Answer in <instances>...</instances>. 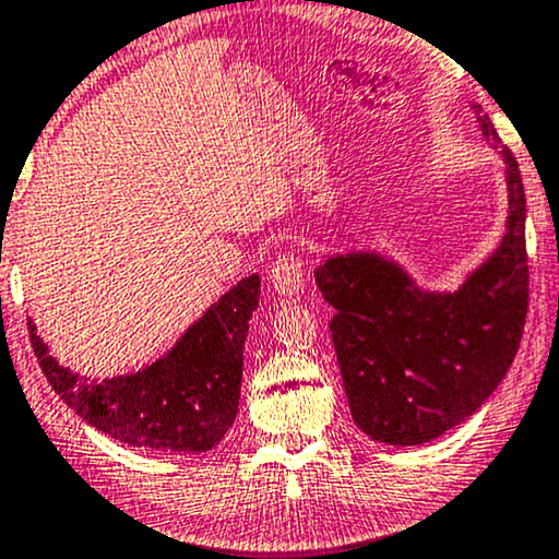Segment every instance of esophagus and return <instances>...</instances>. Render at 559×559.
Instances as JSON below:
<instances>
[{
  "label": "esophagus",
  "instance_id": "obj_1",
  "mask_svg": "<svg viewBox=\"0 0 559 559\" xmlns=\"http://www.w3.org/2000/svg\"><path fill=\"white\" fill-rule=\"evenodd\" d=\"M304 259H300L298 253H293V250L280 253L277 259L272 261V266H269V282H272V287L280 296H296V293L304 290Z\"/></svg>",
  "mask_w": 559,
  "mask_h": 559
}]
</instances>
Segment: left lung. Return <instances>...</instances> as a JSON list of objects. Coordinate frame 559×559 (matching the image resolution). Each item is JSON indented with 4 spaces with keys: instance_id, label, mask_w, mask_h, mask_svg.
Returning a JSON list of instances; mask_svg holds the SVG:
<instances>
[{
    "instance_id": "obj_1",
    "label": "left lung",
    "mask_w": 559,
    "mask_h": 559,
    "mask_svg": "<svg viewBox=\"0 0 559 559\" xmlns=\"http://www.w3.org/2000/svg\"><path fill=\"white\" fill-rule=\"evenodd\" d=\"M507 160L510 216L497 253L456 293H425L374 253L328 259L317 285L354 423L372 441L415 447L438 438L497 391L515 359L528 313L525 190L510 147L480 116Z\"/></svg>"
}]
</instances>
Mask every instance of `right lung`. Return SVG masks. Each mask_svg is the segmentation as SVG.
Listing matches in <instances>:
<instances>
[{"label":"right lung","mask_w":559,"mask_h":559,"mask_svg":"<svg viewBox=\"0 0 559 559\" xmlns=\"http://www.w3.org/2000/svg\"><path fill=\"white\" fill-rule=\"evenodd\" d=\"M259 293V274L240 280L163 359L121 378L86 380L60 367L28 322L31 346L52 391L105 436L136 449L209 451L235 423Z\"/></svg>","instance_id":"1"}]
</instances>
